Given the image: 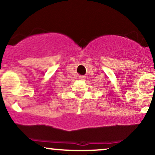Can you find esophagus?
Returning a JSON list of instances; mask_svg holds the SVG:
<instances>
[{
    "instance_id": "1",
    "label": "esophagus",
    "mask_w": 155,
    "mask_h": 155,
    "mask_svg": "<svg viewBox=\"0 0 155 155\" xmlns=\"http://www.w3.org/2000/svg\"><path fill=\"white\" fill-rule=\"evenodd\" d=\"M85 78V76H79V79H81V80H82V79H84Z\"/></svg>"
}]
</instances>
